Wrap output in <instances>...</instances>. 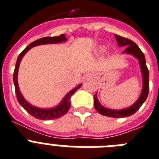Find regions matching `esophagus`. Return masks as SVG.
Segmentation results:
<instances>
[{"instance_id":"obj_1","label":"esophagus","mask_w":159,"mask_h":159,"mask_svg":"<svg viewBox=\"0 0 159 159\" xmlns=\"http://www.w3.org/2000/svg\"><path fill=\"white\" fill-rule=\"evenodd\" d=\"M92 73H87L86 75V77H85V78H86V77H92Z\"/></svg>"}]
</instances>
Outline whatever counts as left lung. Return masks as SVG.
<instances>
[{"label":"left lung","instance_id":"8db88e82","mask_svg":"<svg viewBox=\"0 0 159 159\" xmlns=\"http://www.w3.org/2000/svg\"><path fill=\"white\" fill-rule=\"evenodd\" d=\"M116 37V41L117 42V45L119 46H126V50H123V54H129L135 56L136 59L139 60V64L140 66V70L142 73L143 78V87L142 91L140 93V95L137 101L135 104H132L131 106L126 108L124 109H120V110H115V109H110L108 108H105L103 105L100 104L97 99V94L94 95V106L95 109L104 116H108V117H129V116L133 115L134 113L140 109V106L144 104V102L146 100L149 94V70L146 66V62H145V58H144V53L141 51L139 46L136 45L131 40L122 37L121 36H118L117 34H114Z\"/></svg>","mask_w":159,"mask_h":159}]
</instances>
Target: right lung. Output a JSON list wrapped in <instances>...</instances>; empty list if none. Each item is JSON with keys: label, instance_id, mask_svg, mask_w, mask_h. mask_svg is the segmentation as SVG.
<instances>
[{"label": "right lung", "instance_id": "1", "mask_svg": "<svg viewBox=\"0 0 159 159\" xmlns=\"http://www.w3.org/2000/svg\"><path fill=\"white\" fill-rule=\"evenodd\" d=\"M67 41V38L64 34H61L58 36V37H46L40 38V39L35 41V42H32L30 45H28L20 54H19V57L17 59L16 64H15V71H14V75H13V80H14V84H15V94H16L17 100L19 101V104L21 105L29 114L33 116V117H36L37 119L41 120H52L55 119V118H59V117L64 116V114H66L68 113V111L69 110L70 108L71 102L70 99L71 96L75 93L77 90L82 86V84H79L77 87L73 89L72 91L67 94L61 103L58 104L57 106L51 108V109H42V108H37L36 106H33V104H29L27 100H25L22 95V93L20 92L19 90V84H18V71H19V67L20 64L22 59L26 53L28 52V50H30L32 47L34 46H40V45H45V44H56V43H61V42H64Z\"/></svg>", "mask_w": 159, "mask_h": 159}]
</instances>
